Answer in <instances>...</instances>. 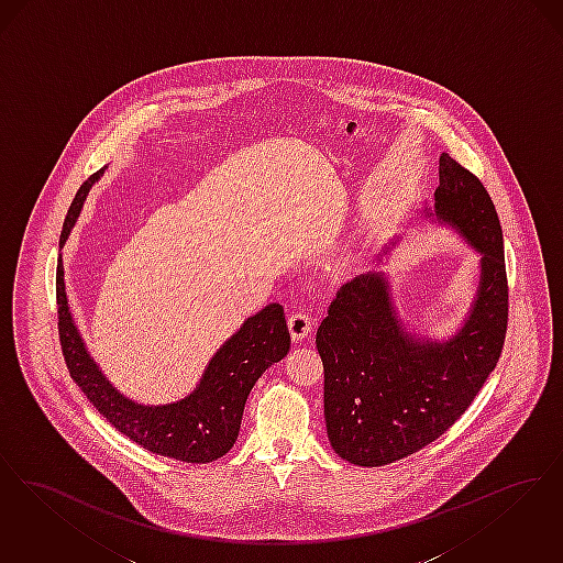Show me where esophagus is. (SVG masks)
I'll list each match as a JSON object with an SVG mask.
<instances>
[{"instance_id": "esophagus-1", "label": "esophagus", "mask_w": 563, "mask_h": 563, "mask_svg": "<svg viewBox=\"0 0 563 563\" xmlns=\"http://www.w3.org/2000/svg\"><path fill=\"white\" fill-rule=\"evenodd\" d=\"M288 328H290V334H292L294 341H302L305 336L311 334V328H313V319L309 313L300 311V309H294L288 318Z\"/></svg>"}]
</instances>
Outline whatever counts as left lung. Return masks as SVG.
Masks as SVG:
<instances>
[{"instance_id": "left-lung-1", "label": "left lung", "mask_w": 563, "mask_h": 563, "mask_svg": "<svg viewBox=\"0 0 563 563\" xmlns=\"http://www.w3.org/2000/svg\"><path fill=\"white\" fill-rule=\"evenodd\" d=\"M435 214L482 252L477 298L448 343L408 334L387 279L372 271L341 286L319 325L328 440L353 465H389L438 440L465 415L503 353V229L482 180L448 153L440 157Z\"/></svg>"}]
</instances>
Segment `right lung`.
<instances>
[{
    "label": "right lung",
    "mask_w": 563,
    "mask_h": 563,
    "mask_svg": "<svg viewBox=\"0 0 563 563\" xmlns=\"http://www.w3.org/2000/svg\"><path fill=\"white\" fill-rule=\"evenodd\" d=\"M98 176L100 172L92 174L75 194L63 224L60 245L67 242ZM56 305L60 349L77 387L125 438L153 454L183 463H212L233 448L254 383L290 351L284 307L273 302L247 319L240 332L220 346L189 397L166 406H141L109 385L81 343L67 305L60 258L56 265Z\"/></svg>",
    "instance_id": "right-lung-1"
}]
</instances>
